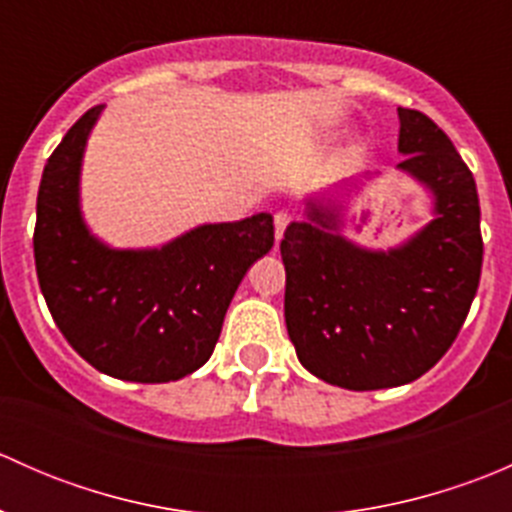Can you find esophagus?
Here are the masks:
<instances>
[{
  "instance_id": "esophagus-1",
  "label": "esophagus",
  "mask_w": 512,
  "mask_h": 512,
  "mask_svg": "<svg viewBox=\"0 0 512 512\" xmlns=\"http://www.w3.org/2000/svg\"><path fill=\"white\" fill-rule=\"evenodd\" d=\"M289 223H292V215H289L287 210H280V213H275V235H277V240H282V235H285Z\"/></svg>"
}]
</instances>
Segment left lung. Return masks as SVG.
Returning a JSON list of instances; mask_svg holds the SVG:
<instances>
[{"label":"left lung","instance_id":"1","mask_svg":"<svg viewBox=\"0 0 512 512\" xmlns=\"http://www.w3.org/2000/svg\"><path fill=\"white\" fill-rule=\"evenodd\" d=\"M396 168L433 193L436 218L389 252L339 232V210L307 203L285 230V322L299 361L352 391L391 389L426 374L451 349L480 282L483 237L473 173L451 138L414 108H399Z\"/></svg>","mask_w":512,"mask_h":512}]
</instances>
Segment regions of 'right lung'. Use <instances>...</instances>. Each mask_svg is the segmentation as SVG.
I'll return each mask as SVG.
<instances>
[{
    "label": "right lung",
    "mask_w": 512,
    "mask_h": 512,
    "mask_svg": "<svg viewBox=\"0 0 512 512\" xmlns=\"http://www.w3.org/2000/svg\"><path fill=\"white\" fill-rule=\"evenodd\" d=\"M101 108H89L44 165L34 227L41 294L94 369L141 384L183 379L210 359L237 285L275 245L272 215L200 225L156 250L98 242L81 218L79 173Z\"/></svg>",
    "instance_id": "add662e5"
}]
</instances>
